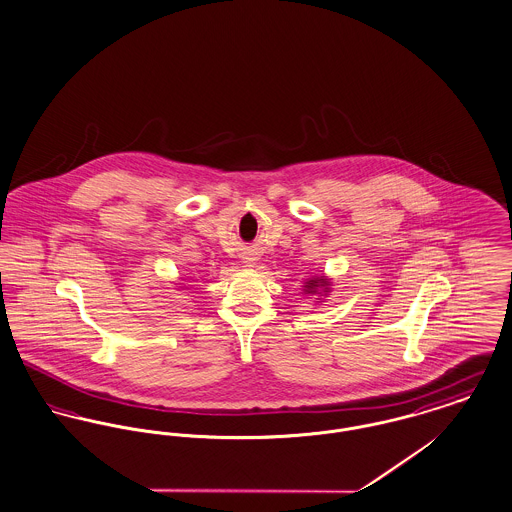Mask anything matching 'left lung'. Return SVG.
<instances>
[{"mask_svg": "<svg viewBox=\"0 0 512 512\" xmlns=\"http://www.w3.org/2000/svg\"><path fill=\"white\" fill-rule=\"evenodd\" d=\"M305 291L307 293H318V291H322V293H328L330 291V281L326 279V277H316V279H310L307 281V285H305Z\"/></svg>", "mask_w": 512, "mask_h": 512, "instance_id": "8db88e82", "label": "left lung"}]
</instances>
